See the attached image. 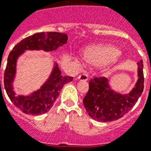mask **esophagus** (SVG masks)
<instances>
[{
    "instance_id": "1",
    "label": "esophagus",
    "mask_w": 151,
    "mask_h": 151,
    "mask_svg": "<svg viewBox=\"0 0 151 151\" xmlns=\"http://www.w3.org/2000/svg\"><path fill=\"white\" fill-rule=\"evenodd\" d=\"M78 79L80 81H87V80H88V76L85 73H83V74H80L78 76Z\"/></svg>"
}]
</instances>
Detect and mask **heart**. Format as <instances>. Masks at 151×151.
<instances>
[{"label": "heart", "instance_id": "obj_1", "mask_svg": "<svg viewBox=\"0 0 151 151\" xmlns=\"http://www.w3.org/2000/svg\"><path fill=\"white\" fill-rule=\"evenodd\" d=\"M83 60L88 64L103 68H111L121 58V52L116 47L110 44H95L87 47L83 52Z\"/></svg>", "mask_w": 151, "mask_h": 151}]
</instances>
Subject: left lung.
Returning a JSON list of instances; mask_svg holds the SVG:
<instances>
[{
  "label": "left lung",
  "mask_w": 151,
  "mask_h": 151,
  "mask_svg": "<svg viewBox=\"0 0 151 151\" xmlns=\"http://www.w3.org/2000/svg\"><path fill=\"white\" fill-rule=\"evenodd\" d=\"M143 60L137 63V81L132 90L120 93L111 87L106 78H95L89 82V91L83 100L91 117L101 122L116 121L131 110L144 89Z\"/></svg>",
  "instance_id": "1"
}]
</instances>
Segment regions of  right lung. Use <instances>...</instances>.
<instances>
[{"mask_svg": "<svg viewBox=\"0 0 151 151\" xmlns=\"http://www.w3.org/2000/svg\"><path fill=\"white\" fill-rule=\"evenodd\" d=\"M68 35L58 32H41L23 39L16 44L7 58L4 83L7 95L14 104L27 114L39 115L50 111L65 83L73 81L72 77L61 75L59 66L54 62L47 79L36 91L27 95L16 94L14 82L17 76V60L27 50L52 52L58 50L68 41ZM1 85V81H0Z\"/></svg>", "mask_w": 151, "mask_h": 151, "instance_id": "right-lung-1", "label": "right lung"}]
</instances>
